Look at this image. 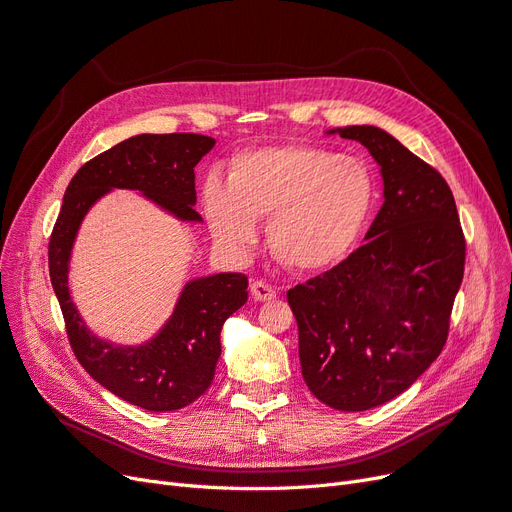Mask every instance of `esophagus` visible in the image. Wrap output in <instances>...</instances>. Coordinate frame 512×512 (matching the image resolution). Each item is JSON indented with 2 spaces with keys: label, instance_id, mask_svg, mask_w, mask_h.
<instances>
[{
  "label": "esophagus",
  "instance_id": "obj_1",
  "mask_svg": "<svg viewBox=\"0 0 512 512\" xmlns=\"http://www.w3.org/2000/svg\"><path fill=\"white\" fill-rule=\"evenodd\" d=\"M250 292H252V298H254L256 302H267V300L277 298L275 288H271L269 283H262V281H254V283L250 285Z\"/></svg>",
  "mask_w": 512,
  "mask_h": 512
}]
</instances>
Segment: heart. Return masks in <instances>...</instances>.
I'll use <instances>...</instances> for the list:
<instances>
[{"label": "heart", "mask_w": 512, "mask_h": 512, "mask_svg": "<svg viewBox=\"0 0 512 512\" xmlns=\"http://www.w3.org/2000/svg\"><path fill=\"white\" fill-rule=\"evenodd\" d=\"M374 176L357 157L311 145L237 153L227 182L203 187V214L218 248L243 254L267 220V248L285 269L323 273L353 252L374 208Z\"/></svg>", "instance_id": "b5f03b06"}]
</instances>
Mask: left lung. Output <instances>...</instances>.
I'll list each match as a JSON object with an SVG mask.
<instances>
[{
	"instance_id": "left-lung-1",
	"label": "left lung",
	"mask_w": 512,
	"mask_h": 512,
	"mask_svg": "<svg viewBox=\"0 0 512 512\" xmlns=\"http://www.w3.org/2000/svg\"><path fill=\"white\" fill-rule=\"evenodd\" d=\"M359 140L380 166L384 203L365 243L296 285L302 378L340 412L407 391L439 357L464 275V235L443 176L376 126L327 130Z\"/></svg>"
}]
</instances>
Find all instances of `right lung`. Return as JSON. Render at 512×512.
<instances>
[{
	"instance_id": "right-lung-1",
	"label": "right lung",
	"mask_w": 512,
	"mask_h": 512,
	"mask_svg": "<svg viewBox=\"0 0 512 512\" xmlns=\"http://www.w3.org/2000/svg\"><path fill=\"white\" fill-rule=\"evenodd\" d=\"M214 145V138L201 134H138L119 142L71 178L50 237V279L77 361L107 391L149 412L180 410L208 391L220 357V330L248 302V277L189 279L172 315L149 340L117 344L94 334L71 298L73 243L94 203L115 189L140 193L180 222L201 224L195 166Z\"/></svg>"
}]
</instances>
